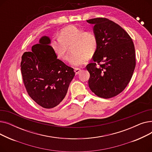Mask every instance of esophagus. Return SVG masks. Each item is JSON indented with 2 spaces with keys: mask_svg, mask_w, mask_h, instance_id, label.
Wrapping results in <instances>:
<instances>
[{
  "mask_svg": "<svg viewBox=\"0 0 152 152\" xmlns=\"http://www.w3.org/2000/svg\"><path fill=\"white\" fill-rule=\"evenodd\" d=\"M81 71V69L80 68H75V72L76 75H78L79 73H80Z\"/></svg>",
  "mask_w": 152,
  "mask_h": 152,
  "instance_id": "esophagus-1",
  "label": "esophagus"
}]
</instances>
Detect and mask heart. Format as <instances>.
<instances>
[{
  "mask_svg": "<svg viewBox=\"0 0 152 152\" xmlns=\"http://www.w3.org/2000/svg\"><path fill=\"white\" fill-rule=\"evenodd\" d=\"M98 39L94 32L84 31L74 25L63 28L59 38L54 39L52 49L57 57L63 60L68 59L69 47L72 51L69 61L71 65L77 66L83 65L87 58H91L98 49Z\"/></svg>",
  "mask_w": 152,
  "mask_h": 152,
  "instance_id": "heart-1",
  "label": "heart"
}]
</instances>
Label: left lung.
<instances>
[{"instance_id":"1","label":"left lung","mask_w":152,"mask_h":152,"mask_svg":"<svg viewBox=\"0 0 152 152\" xmlns=\"http://www.w3.org/2000/svg\"><path fill=\"white\" fill-rule=\"evenodd\" d=\"M87 22L94 25L99 43L93 63L86 66L90 73L89 88L99 97H113L126 88L132 76L135 66L134 43L124 29L107 18Z\"/></svg>"}]
</instances>
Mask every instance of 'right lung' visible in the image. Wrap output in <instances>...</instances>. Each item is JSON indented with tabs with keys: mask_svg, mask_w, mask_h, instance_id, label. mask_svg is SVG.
Returning a JSON list of instances; mask_svg holds the SVG:
<instances>
[{
	"mask_svg": "<svg viewBox=\"0 0 152 152\" xmlns=\"http://www.w3.org/2000/svg\"><path fill=\"white\" fill-rule=\"evenodd\" d=\"M50 39L43 36L21 57L23 81L29 97L40 106L50 109L65 97L75 73L74 69L57 58Z\"/></svg>",
	"mask_w": 152,
	"mask_h": 152,
	"instance_id": "1",
	"label": "right lung"
}]
</instances>
